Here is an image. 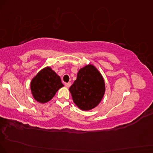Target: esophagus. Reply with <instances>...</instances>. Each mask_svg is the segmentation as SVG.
Listing matches in <instances>:
<instances>
[{
	"label": "esophagus",
	"mask_w": 153,
	"mask_h": 153,
	"mask_svg": "<svg viewBox=\"0 0 153 153\" xmlns=\"http://www.w3.org/2000/svg\"><path fill=\"white\" fill-rule=\"evenodd\" d=\"M65 86H66V87L69 88V86H71V83H70V82H69V83H66V84H65Z\"/></svg>",
	"instance_id": "obj_1"
}]
</instances>
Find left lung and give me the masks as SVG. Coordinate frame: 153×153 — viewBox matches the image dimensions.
Returning <instances> with one entry per match:
<instances>
[{
    "mask_svg": "<svg viewBox=\"0 0 153 153\" xmlns=\"http://www.w3.org/2000/svg\"><path fill=\"white\" fill-rule=\"evenodd\" d=\"M103 76L97 68L88 65L82 68L77 78L69 88L72 99L83 111H89L101 102L105 93Z\"/></svg>",
    "mask_w": 153,
    "mask_h": 153,
    "instance_id": "8db88e82",
    "label": "left lung"
}]
</instances>
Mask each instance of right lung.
<instances>
[{
  "label": "right lung",
  "instance_id": "obj_1",
  "mask_svg": "<svg viewBox=\"0 0 153 153\" xmlns=\"http://www.w3.org/2000/svg\"><path fill=\"white\" fill-rule=\"evenodd\" d=\"M62 86L60 77L50 67H45L39 71L30 84L34 99L42 103L50 101Z\"/></svg>",
  "mask_w": 153,
  "mask_h": 153
}]
</instances>
